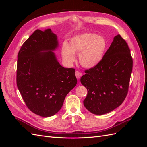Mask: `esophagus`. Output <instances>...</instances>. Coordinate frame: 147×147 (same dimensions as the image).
I'll return each mask as SVG.
<instances>
[{"label": "esophagus", "mask_w": 147, "mask_h": 147, "mask_svg": "<svg viewBox=\"0 0 147 147\" xmlns=\"http://www.w3.org/2000/svg\"><path fill=\"white\" fill-rule=\"evenodd\" d=\"M82 74L80 72H78V71H76V72H75V77H76L77 78H79L82 76Z\"/></svg>", "instance_id": "34e87169"}]
</instances>
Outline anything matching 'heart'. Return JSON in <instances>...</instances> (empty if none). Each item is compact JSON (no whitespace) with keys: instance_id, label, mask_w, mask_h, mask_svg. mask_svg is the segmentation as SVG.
<instances>
[{"instance_id":"heart-1","label":"heart","mask_w":147,"mask_h":147,"mask_svg":"<svg viewBox=\"0 0 147 147\" xmlns=\"http://www.w3.org/2000/svg\"><path fill=\"white\" fill-rule=\"evenodd\" d=\"M107 47L106 39L94 33L86 32L75 35L70 39L69 45L63 44L61 55L67 64L75 61V54L78 55L80 64L87 69L98 65L103 59Z\"/></svg>"}]
</instances>
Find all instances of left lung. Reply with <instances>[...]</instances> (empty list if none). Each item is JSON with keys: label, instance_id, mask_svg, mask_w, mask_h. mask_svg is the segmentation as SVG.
Wrapping results in <instances>:
<instances>
[{"label": "left lung", "instance_id": "1", "mask_svg": "<svg viewBox=\"0 0 147 147\" xmlns=\"http://www.w3.org/2000/svg\"><path fill=\"white\" fill-rule=\"evenodd\" d=\"M130 52L126 42L117 35L100 63L85 70L80 79L88 90L83 104L92 113H109L125 99L132 70Z\"/></svg>", "mask_w": 147, "mask_h": 147}]
</instances>
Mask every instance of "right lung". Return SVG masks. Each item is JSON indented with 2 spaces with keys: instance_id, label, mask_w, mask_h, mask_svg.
I'll use <instances>...</instances> for the list:
<instances>
[{
  "instance_id": "right-lung-1",
  "label": "right lung",
  "mask_w": 147,
  "mask_h": 147,
  "mask_svg": "<svg viewBox=\"0 0 147 147\" xmlns=\"http://www.w3.org/2000/svg\"><path fill=\"white\" fill-rule=\"evenodd\" d=\"M58 45L57 35L50 29H37L18 55V88L28 109L43 117L59 112L77 83L75 69L64 68L57 61L53 51Z\"/></svg>"
}]
</instances>
